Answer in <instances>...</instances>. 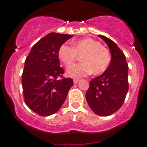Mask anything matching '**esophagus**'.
<instances>
[{"label": "esophagus", "instance_id": "obj_1", "mask_svg": "<svg viewBox=\"0 0 147 147\" xmlns=\"http://www.w3.org/2000/svg\"><path fill=\"white\" fill-rule=\"evenodd\" d=\"M79 81H80V80H79V79H74V80H73V82H74V84H76L78 83V82H79Z\"/></svg>", "mask_w": 147, "mask_h": 147}]
</instances>
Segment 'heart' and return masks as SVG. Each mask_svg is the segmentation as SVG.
<instances>
[{
  "mask_svg": "<svg viewBox=\"0 0 147 147\" xmlns=\"http://www.w3.org/2000/svg\"><path fill=\"white\" fill-rule=\"evenodd\" d=\"M82 62L75 64L68 68L67 72L70 77H82L91 72L100 74L109 67L111 55L105 47L99 42L90 38H82L72 42V47L62 44L58 50L60 60L67 66L77 60V55H81Z\"/></svg>",
  "mask_w": 147,
  "mask_h": 147,
  "instance_id": "1",
  "label": "heart"
}]
</instances>
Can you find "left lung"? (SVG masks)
Returning a JSON list of instances; mask_svg holds the SVG:
<instances>
[{
    "label": "left lung",
    "instance_id": "1",
    "mask_svg": "<svg viewBox=\"0 0 147 147\" xmlns=\"http://www.w3.org/2000/svg\"><path fill=\"white\" fill-rule=\"evenodd\" d=\"M98 36L109 47L111 59L102 75L90 81L86 99L95 114L108 116L119 110L124 103L129 90V67L125 55L117 44L103 35Z\"/></svg>",
    "mask_w": 147,
    "mask_h": 147
}]
</instances>
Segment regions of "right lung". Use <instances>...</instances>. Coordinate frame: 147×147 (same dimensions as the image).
Masks as SVG:
<instances>
[{"instance_id":"1","label":"right lung","mask_w":147,"mask_h":147,"mask_svg":"<svg viewBox=\"0 0 147 147\" xmlns=\"http://www.w3.org/2000/svg\"><path fill=\"white\" fill-rule=\"evenodd\" d=\"M72 35L51 32L33 45L25 61L22 86L26 105L41 116L55 113L63 105L70 88V78L58 79L64 73L58 57L59 47Z\"/></svg>"}]
</instances>
